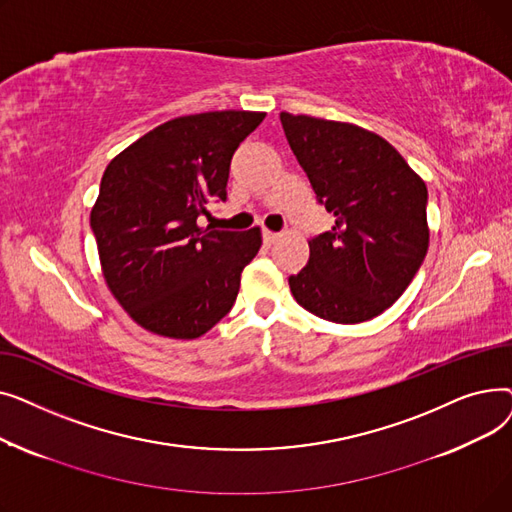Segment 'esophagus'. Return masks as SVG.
Returning a JSON list of instances; mask_svg holds the SVG:
<instances>
[{"mask_svg":"<svg viewBox=\"0 0 512 512\" xmlns=\"http://www.w3.org/2000/svg\"><path fill=\"white\" fill-rule=\"evenodd\" d=\"M261 236H263L265 245H274V242L280 238V234H278V232H272V230H263Z\"/></svg>","mask_w":512,"mask_h":512,"instance_id":"1","label":"esophagus"}]
</instances>
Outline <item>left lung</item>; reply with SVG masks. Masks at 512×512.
<instances>
[{
	"instance_id": "left-lung-1",
	"label": "left lung",
	"mask_w": 512,
	"mask_h": 512,
	"mask_svg": "<svg viewBox=\"0 0 512 512\" xmlns=\"http://www.w3.org/2000/svg\"><path fill=\"white\" fill-rule=\"evenodd\" d=\"M286 141L332 230L309 240L290 292L309 313L361 324L407 290L429 245L425 182L388 141L361 126L280 114Z\"/></svg>"
}]
</instances>
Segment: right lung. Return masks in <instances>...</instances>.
<instances>
[{
    "label": "right lung",
    "instance_id": "obj_1",
    "mask_svg": "<svg viewBox=\"0 0 512 512\" xmlns=\"http://www.w3.org/2000/svg\"><path fill=\"white\" fill-rule=\"evenodd\" d=\"M263 112H207L147 132L105 168L91 211L103 278L145 330L191 340L232 309L259 228H201L226 201L230 161Z\"/></svg>",
    "mask_w": 512,
    "mask_h": 512
}]
</instances>
